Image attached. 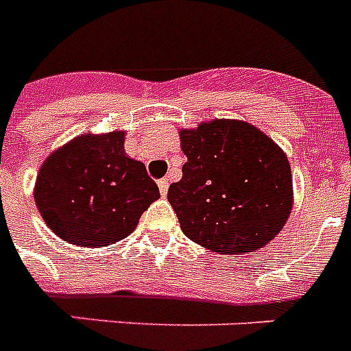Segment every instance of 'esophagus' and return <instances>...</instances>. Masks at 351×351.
Instances as JSON below:
<instances>
[{
  "mask_svg": "<svg viewBox=\"0 0 351 351\" xmlns=\"http://www.w3.org/2000/svg\"><path fill=\"white\" fill-rule=\"evenodd\" d=\"M158 189H160L162 195L166 196L167 189H169V180H167V178H162V180H158Z\"/></svg>",
  "mask_w": 351,
  "mask_h": 351,
  "instance_id": "34e87169",
  "label": "esophagus"
}]
</instances>
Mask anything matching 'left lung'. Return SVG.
Segmentation results:
<instances>
[{
	"label": "left lung",
	"mask_w": 351,
	"mask_h": 351,
	"mask_svg": "<svg viewBox=\"0 0 351 351\" xmlns=\"http://www.w3.org/2000/svg\"><path fill=\"white\" fill-rule=\"evenodd\" d=\"M187 162L167 200L184 234L220 254H247L274 240L294 205L283 149L249 122L216 119L182 130Z\"/></svg>",
	"instance_id": "8db88e82"
}]
</instances>
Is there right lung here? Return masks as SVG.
I'll return each instance as SVG.
<instances>
[{"label": "right lung", "instance_id": "add662e5", "mask_svg": "<svg viewBox=\"0 0 351 351\" xmlns=\"http://www.w3.org/2000/svg\"><path fill=\"white\" fill-rule=\"evenodd\" d=\"M124 138V131L82 133L43 162L34 200L66 243L106 247L124 240L158 200V187L146 166L126 155Z\"/></svg>", "mask_w": 351, "mask_h": 351}]
</instances>
